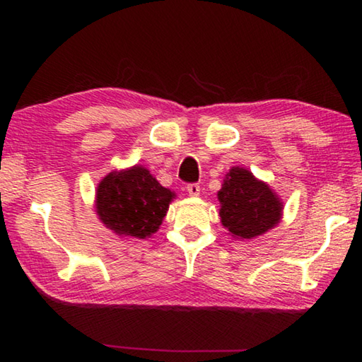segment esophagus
Listing matches in <instances>:
<instances>
[{
    "mask_svg": "<svg viewBox=\"0 0 362 362\" xmlns=\"http://www.w3.org/2000/svg\"><path fill=\"white\" fill-rule=\"evenodd\" d=\"M187 192H188L189 196H198L199 192H201V188H199L198 183H188Z\"/></svg>",
    "mask_w": 362,
    "mask_h": 362,
    "instance_id": "1",
    "label": "esophagus"
}]
</instances>
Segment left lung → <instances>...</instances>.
I'll return each instance as SVG.
<instances>
[{
    "mask_svg": "<svg viewBox=\"0 0 362 362\" xmlns=\"http://www.w3.org/2000/svg\"><path fill=\"white\" fill-rule=\"evenodd\" d=\"M220 218L235 238L252 240L279 222L283 203L249 170L233 168L218 192Z\"/></svg>",
    "mask_w": 362,
    "mask_h": 362,
    "instance_id": "obj_1",
    "label": "left lung"
}]
</instances>
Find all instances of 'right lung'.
<instances>
[{
	"instance_id": "1",
	"label": "right lung",
	"mask_w": 362,
	"mask_h": 362,
	"mask_svg": "<svg viewBox=\"0 0 362 362\" xmlns=\"http://www.w3.org/2000/svg\"><path fill=\"white\" fill-rule=\"evenodd\" d=\"M174 193L161 187L148 170L134 166L112 173L97 187V216L116 235L145 240L166 216Z\"/></svg>"
}]
</instances>
